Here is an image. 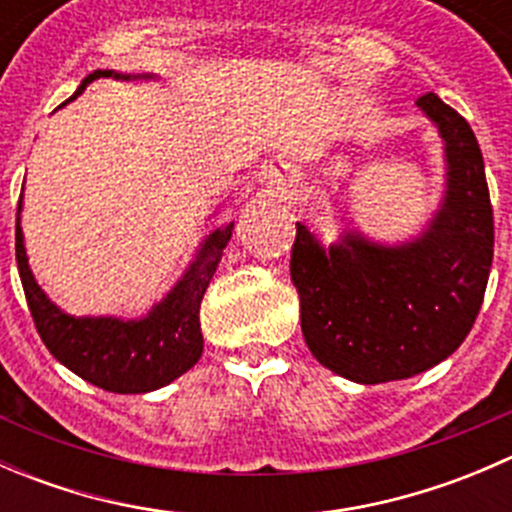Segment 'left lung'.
<instances>
[{
	"label": "left lung",
	"instance_id": "left-lung-1",
	"mask_svg": "<svg viewBox=\"0 0 512 512\" xmlns=\"http://www.w3.org/2000/svg\"><path fill=\"white\" fill-rule=\"evenodd\" d=\"M418 106L436 121L448 156V193L409 245L359 235L322 250L304 225L289 260L302 334L319 364L359 384L409 379L451 356L476 324L493 265V205L483 153L466 118L433 91Z\"/></svg>",
	"mask_w": 512,
	"mask_h": 512
}]
</instances>
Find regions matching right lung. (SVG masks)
<instances>
[{
	"mask_svg": "<svg viewBox=\"0 0 512 512\" xmlns=\"http://www.w3.org/2000/svg\"><path fill=\"white\" fill-rule=\"evenodd\" d=\"M101 76H113V71L89 74L71 98L79 96L86 84ZM230 235L232 225L215 230L205 240L198 260L183 277V282H178V287L163 299V304H158L141 322H121L111 317L76 319L56 309L34 282L17 215V237H14L17 267L41 342L66 369L113 394H146V391L170 384L190 366H195V361L203 354L200 302L213 280Z\"/></svg>",
	"mask_w": 512,
	"mask_h": 512,
	"instance_id": "right-lung-1",
	"label": "right lung"
}]
</instances>
